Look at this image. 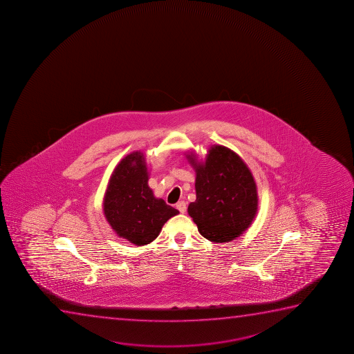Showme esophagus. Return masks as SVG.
Returning a JSON list of instances; mask_svg holds the SVG:
<instances>
[{"label":"esophagus","instance_id":"esophagus-1","mask_svg":"<svg viewBox=\"0 0 354 354\" xmlns=\"http://www.w3.org/2000/svg\"><path fill=\"white\" fill-rule=\"evenodd\" d=\"M176 208L179 209L180 213H185L187 211V204L181 200V201H179V203L176 204Z\"/></svg>","mask_w":354,"mask_h":354}]
</instances>
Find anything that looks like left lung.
<instances>
[{
	"label": "left lung",
	"mask_w": 354,
	"mask_h": 354,
	"mask_svg": "<svg viewBox=\"0 0 354 354\" xmlns=\"http://www.w3.org/2000/svg\"><path fill=\"white\" fill-rule=\"evenodd\" d=\"M196 200L188 206V214L208 241H232L249 227L257 212L252 174L236 153L223 146L208 150L206 161L196 165Z\"/></svg>",
	"instance_id": "obj_1"
}]
</instances>
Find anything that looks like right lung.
<instances>
[{
  "instance_id": "obj_1",
  "label": "right lung",
  "mask_w": 354,
  "mask_h": 354,
  "mask_svg": "<svg viewBox=\"0 0 354 354\" xmlns=\"http://www.w3.org/2000/svg\"><path fill=\"white\" fill-rule=\"evenodd\" d=\"M178 213L153 194L143 154L135 151L118 163L105 193L104 214L120 237L135 245L149 244Z\"/></svg>"
}]
</instances>
